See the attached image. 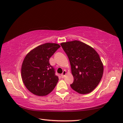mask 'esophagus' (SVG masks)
I'll use <instances>...</instances> for the list:
<instances>
[{
    "instance_id": "34e87169",
    "label": "esophagus",
    "mask_w": 123,
    "mask_h": 123,
    "mask_svg": "<svg viewBox=\"0 0 123 123\" xmlns=\"http://www.w3.org/2000/svg\"><path fill=\"white\" fill-rule=\"evenodd\" d=\"M66 74H67L66 71L64 70V71H63V73H62V74H61V77H62V78H63V77L65 76V75H66Z\"/></svg>"
}]
</instances>
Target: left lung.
Masks as SVG:
<instances>
[{
	"instance_id": "left-lung-1",
	"label": "left lung",
	"mask_w": 123,
	"mask_h": 123,
	"mask_svg": "<svg viewBox=\"0 0 123 123\" xmlns=\"http://www.w3.org/2000/svg\"><path fill=\"white\" fill-rule=\"evenodd\" d=\"M68 57L74 78L71 88L81 94L93 91L103 77L104 66L95 49L79 41L61 43Z\"/></svg>"
}]
</instances>
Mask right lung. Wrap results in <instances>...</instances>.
I'll return each instance as SVG.
<instances>
[{
  "label": "right lung",
  "instance_id": "add662e5",
  "mask_svg": "<svg viewBox=\"0 0 123 123\" xmlns=\"http://www.w3.org/2000/svg\"><path fill=\"white\" fill-rule=\"evenodd\" d=\"M59 48L57 44L46 43L26 55L22 66V78L25 87L32 93L44 96L55 87L59 78L49 60Z\"/></svg>",
  "mask_w": 123,
  "mask_h": 123
}]
</instances>
